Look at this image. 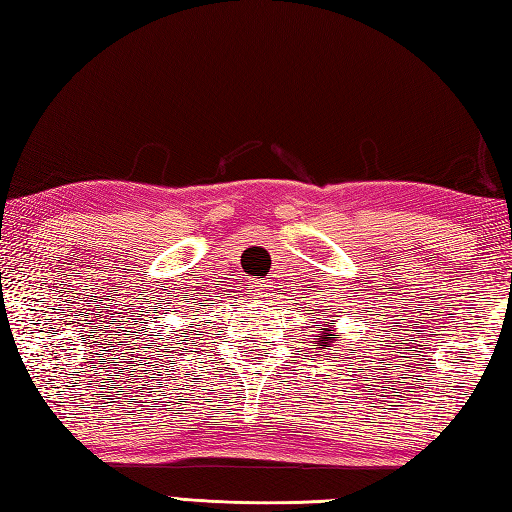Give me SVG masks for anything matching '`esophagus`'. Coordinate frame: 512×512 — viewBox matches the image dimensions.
Wrapping results in <instances>:
<instances>
[{
	"label": "esophagus",
	"instance_id": "obj_1",
	"mask_svg": "<svg viewBox=\"0 0 512 512\" xmlns=\"http://www.w3.org/2000/svg\"><path fill=\"white\" fill-rule=\"evenodd\" d=\"M270 295H273V288L262 284V288H259V297H270Z\"/></svg>",
	"mask_w": 512,
	"mask_h": 512
}]
</instances>
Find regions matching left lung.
<instances>
[{"label":"left lung","mask_w":512,"mask_h":512,"mask_svg":"<svg viewBox=\"0 0 512 512\" xmlns=\"http://www.w3.org/2000/svg\"><path fill=\"white\" fill-rule=\"evenodd\" d=\"M325 325V323H323ZM321 339H319V345H323V350H328V347H332V343L339 339V334H332V330H328V325L325 328H321Z\"/></svg>","instance_id":"1"}]
</instances>
